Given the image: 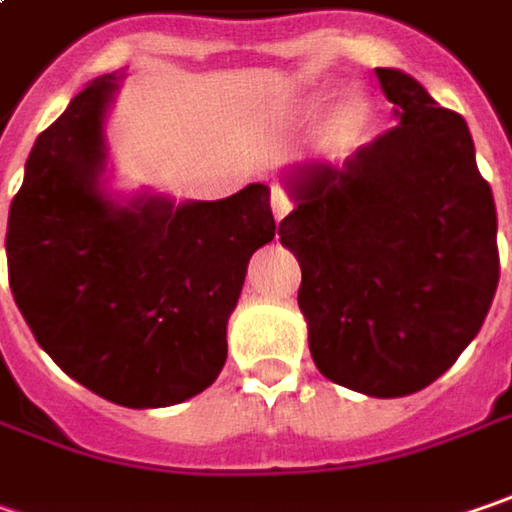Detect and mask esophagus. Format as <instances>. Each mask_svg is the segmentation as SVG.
Here are the masks:
<instances>
[{
    "mask_svg": "<svg viewBox=\"0 0 512 512\" xmlns=\"http://www.w3.org/2000/svg\"><path fill=\"white\" fill-rule=\"evenodd\" d=\"M270 207H273V216H276V221H282V218L294 210V201L288 198V192L279 190V187H273V195H270Z\"/></svg>",
    "mask_w": 512,
    "mask_h": 512,
    "instance_id": "obj_1",
    "label": "esophagus"
}]
</instances>
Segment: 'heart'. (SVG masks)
<instances>
[{"label": "heart", "instance_id": "1", "mask_svg": "<svg viewBox=\"0 0 512 512\" xmlns=\"http://www.w3.org/2000/svg\"><path fill=\"white\" fill-rule=\"evenodd\" d=\"M322 100H325L322 94L305 97V100L296 106V115L302 117V120H314V117L320 115ZM366 120H369V103H366V100H348L343 106V112L334 120V126H331V138H334V141H351V138L363 129Z\"/></svg>", "mask_w": 512, "mask_h": 512}]
</instances>
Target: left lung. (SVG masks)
Returning a JSON list of instances; mask_svg holds the SVG:
<instances>
[{
  "instance_id": "8db88e82",
  "label": "left lung",
  "mask_w": 512,
  "mask_h": 512,
  "mask_svg": "<svg viewBox=\"0 0 512 512\" xmlns=\"http://www.w3.org/2000/svg\"><path fill=\"white\" fill-rule=\"evenodd\" d=\"M397 123L343 169L294 175L279 236L302 268L299 311L317 369L354 392L403 397L473 343L499 285L496 201L473 135L418 80L377 68Z\"/></svg>"
}]
</instances>
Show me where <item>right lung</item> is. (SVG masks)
Masks as SVG:
<instances>
[{
  "label": "right lung",
  "mask_w": 512,
  "mask_h": 512,
  "mask_svg": "<svg viewBox=\"0 0 512 512\" xmlns=\"http://www.w3.org/2000/svg\"><path fill=\"white\" fill-rule=\"evenodd\" d=\"M115 74L80 91L34 143L8 216V282L37 343L94 395L129 409L204 392L253 250L276 233L270 190L115 207L100 190Z\"/></svg>",
  "instance_id": "obj_1"
}]
</instances>
